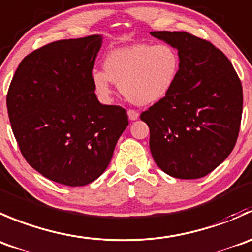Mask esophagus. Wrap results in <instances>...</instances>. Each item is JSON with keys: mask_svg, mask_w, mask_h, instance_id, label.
I'll use <instances>...</instances> for the list:
<instances>
[{"mask_svg": "<svg viewBox=\"0 0 252 252\" xmlns=\"http://www.w3.org/2000/svg\"><path fill=\"white\" fill-rule=\"evenodd\" d=\"M127 115H128L129 120H137L139 116V114L137 113L136 110H133V109H129V110L127 111Z\"/></svg>", "mask_w": 252, "mask_h": 252, "instance_id": "34e87169", "label": "esophagus"}]
</instances>
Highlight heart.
I'll return each instance as SVG.
<instances>
[{
  "label": "heart",
  "mask_w": 252,
  "mask_h": 252,
  "mask_svg": "<svg viewBox=\"0 0 252 252\" xmlns=\"http://www.w3.org/2000/svg\"><path fill=\"white\" fill-rule=\"evenodd\" d=\"M180 55L166 44H137L106 55L104 71L92 72V83L99 98L109 101L111 82L136 105H151L170 94L180 72Z\"/></svg>",
  "instance_id": "heart-1"
}]
</instances>
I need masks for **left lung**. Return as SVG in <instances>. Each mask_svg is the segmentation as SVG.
Wrapping results in <instances>:
<instances>
[{
	"mask_svg": "<svg viewBox=\"0 0 252 252\" xmlns=\"http://www.w3.org/2000/svg\"><path fill=\"white\" fill-rule=\"evenodd\" d=\"M176 47L181 67L173 91L141 114L157 165L178 179L203 178L235 147L243 86L228 57L188 32H152Z\"/></svg>",
	"mask_w": 252,
	"mask_h": 252,
	"instance_id": "8db88e82",
	"label": "left lung"
}]
</instances>
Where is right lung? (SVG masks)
Listing matches in <instances>:
<instances>
[{
  "instance_id": "add662e5",
  "label": "right lung",
  "mask_w": 252,
  "mask_h": 252,
  "mask_svg": "<svg viewBox=\"0 0 252 252\" xmlns=\"http://www.w3.org/2000/svg\"><path fill=\"white\" fill-rule=\"evenodd\" d=\"M100 35L44 45L19 63L7 93L21 153L45 178L84 186L108 168L128 125L126 110L99 103L92 71Z\"/></svg>"
}]
</instances>
